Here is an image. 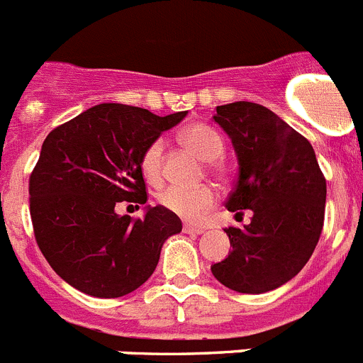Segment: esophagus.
I'll return each instance as SVG.
<instances>
[{
  "instance_id": "1",
  "label": "esophagus",
  "mask_w": 363,
  "mask_h": 363,
  "mask_svg": "<svg viewBox=\"0 0 363 363\" xmlns=\"http://www.w3.org/2000/svg\"><path fill=\"white\" fill-rule=\"evenodd\" d=\"M182 231H184L186 235H202V233H204V229L193 228V225H184V228H182Z\"/></svg>"
}]
</instances>
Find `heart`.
Wrapping results in <instances>:
<instances>
[{"mask_svg": "<svg viewBox=\"0 0 363 363\" xmlns=\"http://www.w3.org/2000/svg\"><path fill=\"white\" fill-rule=\"evenodd\" d=\"M182 141L204 161L213 162L222 157L223 141L215 128L208 125H191L182 130ZM162 154L164 141L161 138L150 141L141 154L140 168L143 177L152 184H157L162 179ZM216 201L215 189L209 186L201 188H181L168 186L157 195V202L164 209L184 220H201L211 209Z\"/></svg>", "mask_w": 363, "mask_h": 363, "instance_id": "obj_1", "label": "heart"}]
</instances>
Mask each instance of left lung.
<instances>
[{"instance_id":"obj_1","label":"left lung","mask_w":363,"mask_h":363,"mask_svg":"<svg viewBox=\"0 0 363 363\" xmlns=\"http://www.w3.org/2000/svg\"><path fill=\"white\" fill-rule=\"evenodd\" d=\"M213 120L231 138L238 177L225 208L252 211L249 225L228 228L233 250L211 272L240 294H263L301 272L324 225L326 179L310 141L252 101L218 105Z\"/></svg>"}]
</instances>
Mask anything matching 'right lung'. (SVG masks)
Returning a JSON list of instances; mask_svg holds the SVG:
<instances>
[{
	"label": "right lung",
	"instance_id": "1",
	"mask_svg": "<svg viewBox=\"0 0 363 363\" xmlns=\"http://www.w3.org/2000/svg\"><path fill=\"white\" fill-rule=\"evenodd\" d=\"M186 114L100 104L46 135L30 175V216L40 252L73 289L104 299L134 292L154 274L166 238L182 231L162 206L135 220L114 208L147 202L141 154Z\"/></svg>",
	"mask_w": 363,
	"mask_h": 363
}]
</instances>
